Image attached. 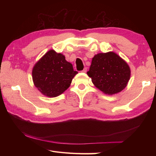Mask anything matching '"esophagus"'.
Returning <instances> with one entry per match:
<instances>
[{
    "label": "esophagus",
    "mask_w": 156,
    "mask_h": 156,
    "mask_svg": "<svg viewBox=\"0 0 156 156\" xmlns=\"http://www.w3.org/2000/svg\"><path fill=\"white\" fill-rule=\"evenodd\" d=\"M87 68H84V69H83V70H82V72H84V73H85V72H87Z\"/></svg>",
    "instance_id": "esophagus-1"
}]
</instances>
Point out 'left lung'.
I'll return each instance as SVG.
<instances>
[{"mask_svg": "<svg viewBox=\"0 0 156 156\" xmlns=\"http://www.w3.org/2000/svg\"><path fill=\"white\" fill-rule=\"evenodd\" d=\"M87 74L96 87L105 94L112 95L127 87L131 70L120 56L109 51L94 56Z\"/></svg>", "mask_w": 156, "mask_h": 156, "instance_id": "left-lung-1", "label": "left lung"}]
</instances>
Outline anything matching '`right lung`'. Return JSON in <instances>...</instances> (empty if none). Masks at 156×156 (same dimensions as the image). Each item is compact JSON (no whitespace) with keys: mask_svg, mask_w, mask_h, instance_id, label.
Segmentation results:
<instances>
[{"mask_svg":"<svg viewBox=\"0 0 156 156\" xmlns=\"http://www.w3.org/2000/svg\"><path fill=\"white\" fill-rule=\"evenodd\" d=\"M77 74L64 55L51 49L35 64L32 78L35 86L43 94L55 97L67 90Z\"/></svg>","mask_w":156,"mask_h":156,"instance_id":"add662e5","label":"right lung"}]
</instances>
